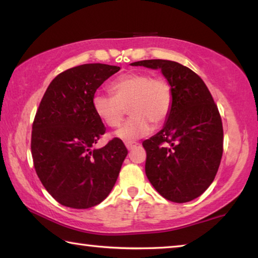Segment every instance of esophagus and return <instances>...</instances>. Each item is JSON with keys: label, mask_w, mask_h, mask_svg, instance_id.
<instances>
[{"label": "esophagus", "mask_w": 258, "mask_h": 258, "mask_svg": "<svg viewBox=\"0 0 258 258\" xmlns=\"http://www.w3.org/2000/svg\"><path fill=\"white\" fill-rule=\"evenodd\" d=\"M125 146H126V148H127L128 150H132V149H134L135 147L139 146V143L138 142H134V141H130V142H125Z\"/></svg>", "instance_id": "obj_1"}]
</instances>
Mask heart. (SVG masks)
I'll use <instances>...</instances> for the list:
<instances>
[{
  "label": "heart",
  "mask_w": 258,
  "mask_h": 258,
  "mask_svg": "<svg viewBox=\"0 0 258 258\" xmlns=\"http://www.w3.org/2000/svg\"><path fill=\"white\" fill-rule=\"evenodd\" d=\"M109 89L112 95H93L92 108L103 124L117 127L128 107L132 116L115 134L123 141L146 137L151 132L152 124H163L171 112L173 91L165 78L152 77L146 73H130L116 78Z\"/></svg>",
  "instance_id": "b5f03b06"
}]
</instances>
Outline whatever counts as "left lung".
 <instances>
[{"instance_id": "left-lung-1", "label": "left lung", "mask_w": 258, "mask_h": 258, "mask_svg": "<svg viewBox=\"0 0 258 258\" xmlns=\"http://www.w3.org/2000/svg\"><path fill=\"white\" fill-rule=\"evenodd\" d=\"M131 64L160 69L173 91L163 128L142 143L148 180L167 200L191 202L212 184L223 154L217 106L202 78L181 63L154 59Z\"/></svg>"}]
</instances>
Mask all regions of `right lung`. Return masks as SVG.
Listing matches in <instances>:
<instances>
[{"label": "right lung", "instance_id": "right-lung-1", "mask_svg": "<svg viewBox=\"0 0 258 258\" xmlns=\"http://www.w3.org/2000/svg\"><path fill=\"white\" fill-rule=\"evenodd\" d=\"M104 63L67 69L50 83L35 116L32 156L46 191L66 207L103 202L117 181L127 149L119 139L95 149L106 127L92 108L100 85L119 71Z\"/></svg>", "mask_w": 258, "mask_h": 258}]
</instances>
